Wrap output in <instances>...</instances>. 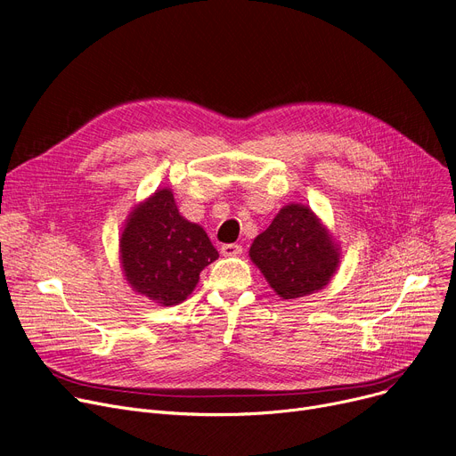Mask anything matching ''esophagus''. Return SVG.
I'll list each match as a JSON object with an SVG mask.
<instances>
[{"label":"esophagus","instance_id":"obj_1","mask_svg":"<svg viewBox=\"0 0 456 456\" xmlns=\"http://www.w3.org/2000/svg\"><path fill=\"white\" fill-rule=\"evenodd\" d=\"M241 252H243V247L241 245H235V243L221 247V254L223 256H240Z\"/></svg>","mask_w":456,"mask_h":456}]
</instances>
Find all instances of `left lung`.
I'll return each mask as SVG.
<instances>
[{
	"label": "left lung",
	"instance_id": "8db88e82",
	"mask_svg": "<svg viewBox=\"0 0 456 456\" xmlns=\"http://www.w3.org/2000/svg\"><path fill=\"white\" fill-rule=\"evenodd\" d=\"M248 256L273 291L293 300L329 286L341 252L332 232L310 206L288 204L256 237Z\"/></svg>",
	"mask_w": 456,
	"mask_h": 456
}]
</instances>
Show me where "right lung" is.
Segmentation results:
<instances>
[{"label":"right lung","instance_id":"obj_1","mask_svg":"<svg viewBox=\"0 0 456 456\" xmlns=\"http://www.w3.org/2000/svg\"><path fill=\"white\" fill-rule=\"evenodd\" d=\"M118 252L129 288L159 306L183 302L197 288L202 269L219 257L204 228L180 213L168 187L129 211Z\"/></svg>","mask_w":456,"mask_h":456}]
</instances>
